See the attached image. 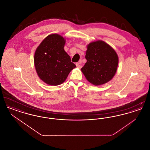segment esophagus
Instances as JSON below:
<instances>
[{"instance_id": "esophagus-1", "label": "esophagus", "mask_w": 150, "mask_h": 150, "mask_svg": "<svg viewBox=\"0 0 150 150\" xmlns=\"http://www.w3.org/2000/svg\"><path fill=\"white\" fill-rule=\"evenodd\" d=\"M76 66L77 67H78L79 69L81 68V67H82V66H81V61H80L79 62H77V63L76 64Z\"/></svg>"}]
</instances>
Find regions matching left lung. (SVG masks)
<instances>
[{"instance_id": "left-lung-1", "label": "left lung", "mask_w": 150, "mask_h": 150, "mask_svg": "<svg viewBox=\"0 0 150 150\" xmlns=\"http://www.w3.org/2000/svg\"><path fill=\"white\" fill-rule=\"evenodd\" d=\"M86 62L81 70L86 80L94 86L103 85L114 78L119 57L109 44L97 40L87 45Z\"/></svg>"}]
</instances>
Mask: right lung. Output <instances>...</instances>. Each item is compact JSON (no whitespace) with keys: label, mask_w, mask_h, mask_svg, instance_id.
I'll return each mask as SVG.
<instances>
[{"label":"right lung","mask_w":150,"mask_h":150,"mask_svg":"<svg viewBox=\"0 0 150 150\" xmlns=\"http://www.w3.org/2000/svg\"><path fill=\"white\" fill-rule=\"evenodd\" d=\"M65 43L63 36L53 34L47 36L36 50L34 58L36 71L48 85L61 84L76 67L64 50Z\"/></svg>","instance_id":"obj_1"}]
</instances>
